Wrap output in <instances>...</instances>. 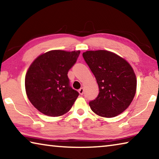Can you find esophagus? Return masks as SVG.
Instances as JSON below:
<instances>
[{"instance_id": "obj_1", "label": "esophagus", "mask_w": 159, "mask_h": 159, "mask_svg": "<svg viewBox=\"0 0 159 159\" xmlns=\"http://www.w3.org/2000/svg\"><path fill=\"white\" fill-rule=\"evenodd\" d=\"M79 93H80V95H83V93H84V88H80L79 90Z\"/></svg>"}]
</instances>
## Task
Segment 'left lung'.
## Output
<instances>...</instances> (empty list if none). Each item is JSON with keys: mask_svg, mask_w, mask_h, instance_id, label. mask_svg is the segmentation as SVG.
Instances as JSON below:
<instances>
[{"mask_svg": "<svg viewBox=\"0 0 159 159\" xmlns=\"http://www.w3.org/2000/svg\"><path fill=\"white\" fill-rule=\"evenodd\" d=\"M95 76L99 95L89 102L92 111L102 117L112 118L130 106L135 95L137 79L130 64L107 50H89L83 53Z\"/></svg>", "mask_w": 159, "mask_h": 159, "instance_id": "left-lung-1", "label": "left lung"}]
</instances>
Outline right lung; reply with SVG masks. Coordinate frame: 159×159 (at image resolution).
Segmentation results:
<instances>
[{"label":"right lung","instance_id":"1","mask_svg":"<svg viewBox=\"0 0 159 159\" xmlns=\"http://www.w3.org/2000/svg\"><path fill=\"white\" fill-rule=\"evenodd\" d=\"M80 50H55L39 55L29 66L25 89L35 108L49 116L68 112L79 93L69 85V70L76 63Z\"/></svg>","mask_w":159,"mask_h":159}]
</instances>
